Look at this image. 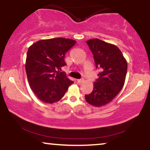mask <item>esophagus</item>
<instances>
[{"mask_svg":"<svg viewBox=\"0 0 150 150\" xmlns=\"http://www.w3.org/2000/svg\"><path fill=\"white\" fill-rule=\"evenodd\" d=\"M84 80L83 79H77V81L78 83H81L82 82H83Z\"/></svg>","mask_w":150,"mask_h":150,"instance_id":"obj_1","label":"esophagus"}]
</instances>
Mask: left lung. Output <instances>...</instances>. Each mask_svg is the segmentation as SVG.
<instances>
[{"instance_id": "left-lung-1", "label": "left lung", "mask_w": 150, "mask_h": 150, "mask_svg": "<svg viewBox=\"0 0 150 150\" xmlns=\"http://www.w3.org/2000/svg\"><path fill=\"white\" fill-rule=\"evenodd\" d=\"M86 43L93 54L96 67L100 72L94 83L93 90L86 94V100L98 107L110 103L123 88L127 72V62L116 45L98 39Z\"/></svg>"}]
</instances>
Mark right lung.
I'll return each mask as SVG.
<instances>
[{"label":"right lung","instance_id":"obj_1","mask_svg":"<svg viewBox=\"0 0 150 150\" xmlns=\"http://www.w3.org/2000/svg\"><path fill=\"white\" fill-rule=\"evenodd\" d=\"M76 41L66 38L43 39L29 47L26 72L31 90L45 103H56L62 98L73 83L64 73V56Z\"/></svg>","mask_w":150,"mask_h":150}]
</instances>
